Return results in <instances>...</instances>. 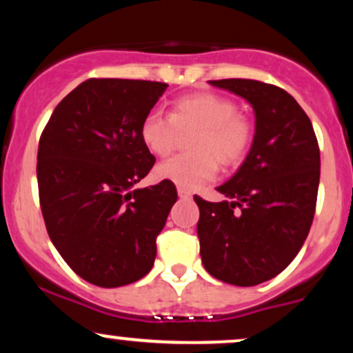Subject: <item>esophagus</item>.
<instances>
[{"label": "esophagus", "instance_id": "1", "mask_svg": "<svg viewBox=\"0 0 353 353\" xmlns=\"http://www.w3.org/2000/svg\"><path fill=\"white\" fill-rule=\"evenodd\" d=\"M177 194H179L181 199H190V197H192V194H190V190L182 189V188L177 189Z\"/></svg>", "mask_w": 353, "mask_h": 353}]
</instances>
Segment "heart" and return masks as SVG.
<instances>
[{"label": "heart", "instance_id": "1", "mask_svg": "<svg viewBox=\"0 0 353 353\" xmlns=\"http://www.w3.org/2000/svg\"><path fill=\"white\" fill-rule=\"evenodd\" d=\"M197 129L190 139V154H181L156 168V177L182 189H197L212 181L217 161L222 165H236L249 152L254 141V123L237 104L214 92L182 96L172 104L171 116L149 112L141 123V141L152 154L169 156L179 144L181 132Z\"/></svg>", "mask_w": 353, "mask_h": 353}]
</instances>
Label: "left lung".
<instances>
[{"label": "left lung", "mask_w": 353, "mask_h": 353, "mask_svg": "<svg viewBox=\"0 0 353 353\" xmlns=\"http://www.w3.org/2000/svg\"><path fill=\"white\" fill-rule=\"evenodd\" d=\"M249 101L255 112L252 148L217 190L199 196L197 236L205 270L222 282L257 285L294 261L314 221L320 151L309 116L282 88L255 79L209 81Z\"/></svg>", "instance_id": "left-lung-1"}]
</instances>
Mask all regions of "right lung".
<instances>
[{"label": "right lung", "instance_id": "add662e5", "mask_svg": "<svg viewBox=\"0 0 353 353\" xmlns=\"http://www.w3.org/2000/svg\"><path fill=\"white\" fill-rule=\"evenodd\" d=\"M165 88L88 79L56 106L39 137L46 230L66 264L94 285H128L152 269L156 239L177 201L168 181L134 189L156 163L141 141V123Z\"/></svg>", "mask_w": 353, "mask_h": 353}]
</instances>
